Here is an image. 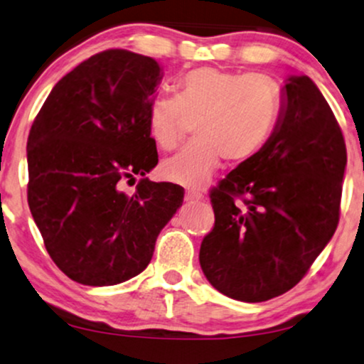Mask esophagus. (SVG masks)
<instances>
[{"label": "esophagus", "mask_w": 364, "mask_h": 364, "mask_svg": "<svg viewBox=\"0 0 364 364\" xmlns=\"http://www.w3.org/2000/svg\"><path fill=\"white\" fill-rule=\"evenodd\" d=\"M203 199H204L203 192H199V191H187L186 192L187 203H194V200H203Z\"/></svg>", "instance_id": "esophagus-1"}]
</instances>
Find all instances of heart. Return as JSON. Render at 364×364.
<instances>
[{"label":"heart","instance_id":"heart-1","mask_svg":"<svg viewBox=\"0 0 364 364\" xmlns=\"http://www.w3.org/2000/svg\"><path fill=\"white\" fill-rule=\"evenodd\" d=\"M282 107L277 82L262 74L199 67L182 75L177 96L159 94L148 107V127L164 150H173L196 122V141L161 164L165 181L200 189L216 172L221 156L243 164L270 140Z\"/></svg>","mask_w":364,"mask_h":364}]
</instances>
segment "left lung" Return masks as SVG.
Segmentation results:
<instances>
[{"label":"left lung","instance_id":"obj_1","mask_svg":"<svg viewBox=\"0 0 364 364\" xmlns=\"http://www.w3.org/2000/svg\"><path fill=\"white\" fill-rule=\"evenodd\" d=\"M282 91L270 140L210 191L216 221L200 245V268L241 302L297 285L339 223L348 156L338 119L307 75H290Z\"/></svg>","mask_w":364,"mask_h":364}]
</instances>
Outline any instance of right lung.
<instances>
[{
  "label": "right lung",
  "mask_w": 364,
  "mask_h": 364,
  "mask_svg": "<svg viewBox=\"0 0 364 364\" xmlns=\"http://www.w3.org/2000/svg\"><path fill=\"white\" fill-rule=\"evenodd\" d=\"M159 62L129 50L89 57L53 86L31 124L28 205L53 263L70 280L106 287L141 273L183 189L151 182L159 164L148 107ZM141 174L128 196L124 182Z\"/></svg>",
  "instance_id": "add662e5"
}]
</instances>
